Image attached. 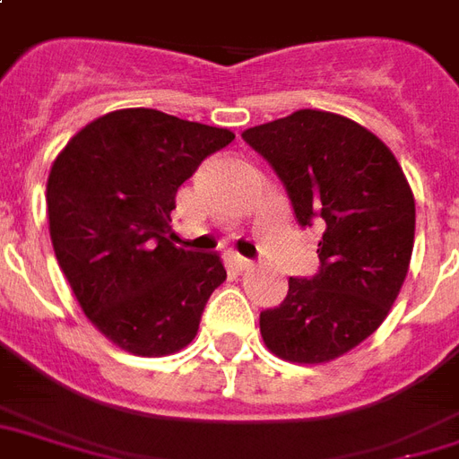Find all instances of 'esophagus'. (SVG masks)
Returning a JSON list of instances; mask_svg holds the SVG:
<instances>
[{
  "label": "esophagus",
  "instance_id": "34e87169",
  "mask_svg": "<svg viewBox=\"0 0 459 459\" xmlns=\"http://www.w3.org/2000/svg\"><path fill=\"white\" fill-rule=\"evenodd\" d=\"M230 261H232V266L237 268V271H249V268L254 266L249 258L239 256V254H234V256H230Z\"/></svg>",
  "mask_w": 459,
  "mask_h": 459
}]
</instances>
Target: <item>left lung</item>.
<instances>
[{"mask_svg":"<svg viewBox=\"0 0 459 459\" xmlns=\"http://www.w3.org/2000/svg\"><path fill=\"white\" fill-rule=\"evenodd\" d=\"M242 137L273 167L299 225H324L319 273L290 278L281 305L261 312L264 343L290 363H329L377 332L404 285L411 186L387 144L339 113L302 108Z\"/></svg>","mask_w":459,"mask_h":459,"instance_id":"1","label":"left lung"}]
</instances>
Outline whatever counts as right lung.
I'll return each instance as SVG.
<instances>
[{
	"mask_svg": "<svg viewBox=\"0 0 459 459\" xmlns=\"http://www.w3.org/2000/svg\"><path fill=\"white\" fill-rule=\"evenodd\" d=\"M234 140L227 127L154 108L111 111L72 137L48 177L55 256L89 322L133 356L195 339L227 271L217 254L171 242L177 191Z\"/></svg>",
	"mask_w": 459,
	"mask_h": 459,
	"instance_id": "add662e5",
	"label": "right lung"
}]
</instances>
